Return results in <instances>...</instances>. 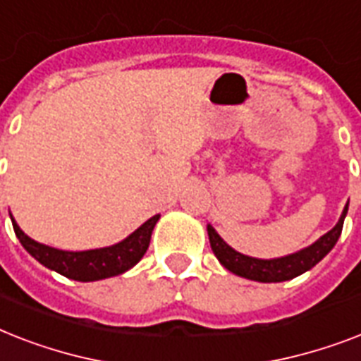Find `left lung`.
I'll use <instances>...</instances> for the list:
<instances>
[{
    "label": "left lung",
    "mask_w": 361,
    "mask_h": 361,
    "mask_svg": "<svg viewBox=\"0 0 361 361\" xmlns=\"http://www.w3.org/2000/svg\"><path fill=\"white\" fill-rule=\"evenodd\" d=\"M348 202L343 209L341 217L337 221V225L330 232H326L324 236L311 243V245L303 247L300 251L285 255V257L277 258H255L243 252H238L232 249L223 238L217 234L214 226L208 225V236L212 251L217 257L223 266L234 275L245 277V279L258 281V283H281V281H290L298 275L305 274L309 269L317 266L328 252L334 249L339 236H341L343 223L347 217Z\"/></svg>",
    "instance_id": "1"
}]
</instances>
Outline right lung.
Segmentation results:
<instances>
[{
    "instance_id": "right-lung-1",
    "label": "right lung",
    "mask_w": 361,
    "mask_h": 361,
    "mask_svg": "<svg viewBox=\"0 0 361 361\" xmlns=\"http://www.w3.org/2000/svg\"><path fill=\"white\" fill-rule=\"evenodd\" d=\"M8 215L13 221L14 234L31 257L39 260L44 268L58 271L59 275H65L69 279L82 281V283L109 279L114 275L125 274L127 269L136 266L144 257V252L147 251L152 232L161 217V215H153L152 219H147L133 234L114 245L87 249V251H63V249H56V247L31 240L14 221L13 214Z\"/></svg>"
}]
</instances>
